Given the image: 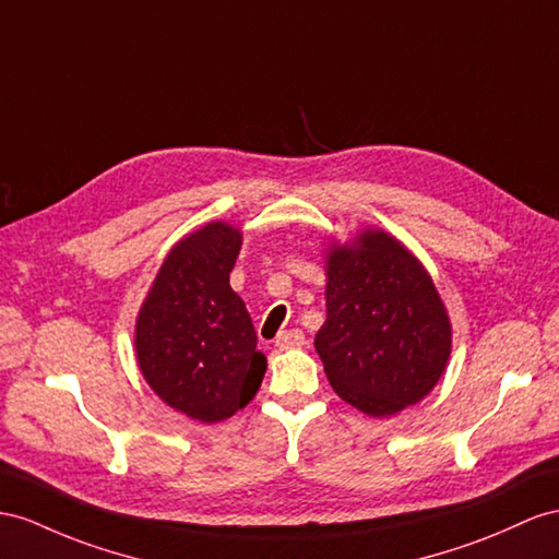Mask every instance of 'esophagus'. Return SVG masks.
<instances>
[{
	"label": "esophagus",
	"instance_id": "34e87169",
	"mask_svg": "<svg viewBox=\"0 0 559 559\" xmlns=\"http://www.w3.org/2000/svg\"><path fill=\"white\" fill-rule=\"evenodd\" d=\"M302 345H307V337H305L302 331H297V328H293V331H283L276 337V347L281 352H285V349H299Z\"/></svg>",
	"mask_w": 559,
	"mask_h": 559
}]
</instances>
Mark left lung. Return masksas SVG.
Here are the masks:
<instances>
[{"mask_svg":"<svg viewBox=\"0 0 559 559\" xmlns=\"http://www.w3.org/2000/svg\"><path fill=\"white\" fill-rule=\"evenodd\" d=\"M325 323L313 340L328 382L373 418L432 392L451 356V321L432 278L394 236L366 228L325 254Z\"/></svg>","mask_w":559,"mask_h":559,"instance_id":"obj_1","label":"left lung"}]
</instances>
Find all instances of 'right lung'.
Segmentation results:
<instances>
[{
	"label": "right lung",
	"mask_w": 559,
	"mask_h": 559,
	"mask_svg": "<svg viewBox=\"0 0 559 559\" xmlns=\"http://www.w3.org/2000/svg\"><path fill=\"white\" fill-rule=\"evenodd\" d=\"M240 228L210 222L169 250L136 317V361L167 406L200 423L231 418L266 370L246 302L228 274Z\"/></svg>",
	"instance_id": "add662e5"
}]
</instances>
